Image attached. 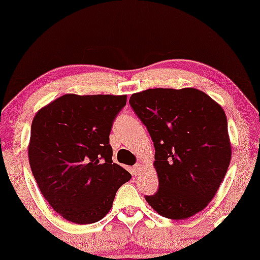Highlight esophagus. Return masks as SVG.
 <instances>
[{"instance_id": "1", "label": "esophagus", "mask_w": 260, "mask_h": 260, "mask_svg": "<svg viewBox=\"0 0 260 260\" xmlns=\"http://www.w3.org/2000/svg\"><path fill=\"white\" fill-rule=\"evenodd\" d=\"M142 170H143V167H142V165H140V163H137V165H135L134 168H133L134 175H135V176H138V175H140V174H141Z\"/></svg>"}]
</instances>
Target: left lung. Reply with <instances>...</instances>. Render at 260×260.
Wrapping results in <instances>:
<instances>
[{"instance_id": "1", "label": "left lung", "mask_w": 260, "mask_h": 260, "mask_svg": "<svg viewBox=\"0 0 260 260\" xmlns=\"http://www.w3.org/2000/svg\"><path fill=\"white\" fill-rule=\"evenodd\" d=\"M130 105L154 142L158 190L145 200L168 219H187L214 198L229 169L227 118L218 103L197 88H149Z\"/></svg>"}]
</instances>
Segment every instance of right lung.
I'll return each mask as SVG.
<instances>
[{
    "mask_svg": "<svg viewBox=\"0 0 260 260\" xmlns=\"http://www.w3.org/2000/svg\"><path fill=\"white\" fill-rule=\"evenodd\" d=\"M126 95L63 94L35 115L28 157L38 187L51 207L71 222L104 218L116 191L131 179L112 163V123Z\"/></svg>",
    "mask_w": 260,
    "mask_h": 260,
    "instance_id": "add662e5",
    "label": "right lung"
}]
</instances>
